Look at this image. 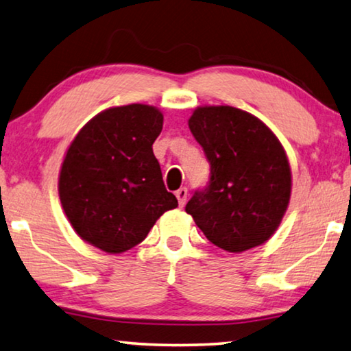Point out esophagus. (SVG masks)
Returning a JSON list of instances; mask_svg holds the SVG:
<instances>
[{
	"instance_id": "obj_1",
	"label": "esophagus",
	"mask_w": 351,
	"mask_h": 351,
	"mask_svg": "<svg viewBox=\"0 0 351 351\" xmlns=\"http://www.w3.org/2000/svg\"><path fill=\"white\" fill-rule=\"evenodd\" d=\"M175 195H176V198H178V203H180V206L182 208V206L186 204V199H187V195H189L187 189H186V187L178 189V191L175 192Z\"/></svg>"
}]
</instances>
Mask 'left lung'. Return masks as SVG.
Instances as JSON below:
<instances>
[{
	"label": "left lung",
	"instance_id": "8db88e82",
	"mask_svg": "<svg viewBox=\"0 0 351 351\" xmlns=\"http://www.w3.org/2000/svg\"><path fill=\"white\" fill-rule=\"evenodd\" d=\"M189 128L209 160L210 178L186 213L225 252L263 245L291 199L292 173L281 142L258 117L232 106H199Z\"/></svg>",
	"mask_w": 351,
	"mask_h": 351
}]
</instances>
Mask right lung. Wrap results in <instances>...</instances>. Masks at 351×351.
Segmentation results:
<instances>
[{
    "instance_id": "1",
    "label": "right lung",
    "mask_w": 351,
    "mask_h": 351,
    "mask_svg": "<svg viewBox=\"0 0 351 351\" xmlns=\"http://www.w3.org/2000/svg\"><path fill=\"white\" fill-rule=\"evenodd\" d=\"M164 115L148 104L109 108L82 126L59 173V198L76 234L106 253L136 247L178 199L167 192L153 143Z\"/></svg>"
}]
</instances>
